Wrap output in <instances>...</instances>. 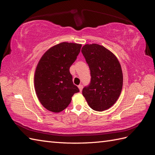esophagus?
<instances>
[{"instance_id": "1", "label": "esophagus", "mask_w": 155, "mask_h": 155, "mask_svg": "<svg viewBox=\"0 0 155 155\" xmlns=\"http://www.w3.org/2000/svg\"><path fill=\"white\" fill-rule=\"evenodd\" d=\"M83 85H78V88H79V91H82V89H83Z\"/></svg>"}]
</instances>
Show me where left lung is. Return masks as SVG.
Instances as JSON below:
<instances>
[{
	"instance_id": "1",
	"label": "left lung",
	"mask_w": 155,
	"mask_h": 155,
	"mask_svg": "<svg viewBox=\"0 0 155 155\" xmlns=\"http://www.w3.org/2000/svg\"><path fill=\"white\" fill-rule=\"evenodd\" d=\"M81 52L91 71V83L83 89L88 105L104 111L113 105L120 95L123 74L118 59L110 51L97 44L85 45Z\"/></svg>"
}]
</instances>
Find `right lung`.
<instances>
[{
  "mask_svg": "<svg viewBox=\"0 0 155 155\" xmlns=\"http://www.w3.org/2000/svg\"><path fill=\"white\" fill-rule=\"evenodd\" d=\"M81 45L64 43L50 48L37 64L35 89L43 106L53 112H59L68 106L75 93L79 92L74 85L70 67L80 52Z\"/></svg>",
  "mask_w": 155,
  "mask_h": 155,
  "instance_id": "obj_1",
  "label": "right lung"
}]
</instances>
